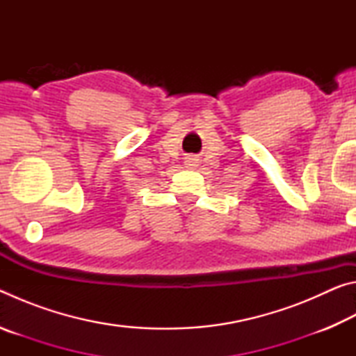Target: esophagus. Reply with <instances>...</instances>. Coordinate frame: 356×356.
<instances>
[{"instance_id": "1", "label": "esophagus", "mask_w": 356, "mask_h": 356, "mask_svg": "<svg viewBox=\"0 0 356 356\" xmlns=\"http://www.w3.org/2000/svg\"><path fill=\"white\" fill-rule=\"evenodd\" d=\"M185 165L188 166V168L196 166V159H195V156H186V159H185Z\"/></svg>"}]
</instances>
